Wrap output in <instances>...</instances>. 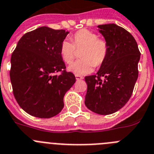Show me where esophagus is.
I'll return each mask as SVG.
<instances>
[{"mask_svg":"<svg viewBox=\"0 0 154 154\" xmlns=\"http://www.w3.org/2000/svg\"><path fill=\"white\" fill-rule=\"evenodd\" d=\"M75 77H76V79H77V80H82V79H84V77H83L82 76L77 75V74H76V75H75Z\"/></svg>","mask_w":154,"mask_h":154,"instance_id":"34e87169","label":"esophagus"}]
</instances>
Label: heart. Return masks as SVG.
<instances>
[{"label":"heart","mask_w":154,"mask_h":154,"mask_svg":"<svg viewBox=\"0 0 154 154\" xmlns=\"http://www.w3.org/2000/svg\"><path fill=\"white\" fill-rule=\"evenodd\" d=\"M79 60L72 63L68 70L77 75L91 73L95 67L103 64L108 54L106 41L98 38L96 33L87 29H81L72 36V41L66 39L60 44V52L62 59L66 63H71L75 58V48H82Z\"/></svg>","instance_id":"heart-1"}]
</instances>
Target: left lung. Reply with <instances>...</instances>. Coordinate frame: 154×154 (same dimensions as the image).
Listing matches in <instances>:
<instances>
[{
  "instance_id": "left-lung-1",
  "label": "left lung",
  "mask_w": 154,
  "mask_h": 154,
  "mask_svg": "<svg viewBox=\"0 0 154 154\" xmlns=\"http://www.w3.org/2000/svg\"><path fill=\"white\" fill-rule=\"evenodd\" d=\"M108 44V54L96 75L85 77V105L90 110L108 115L121 109L131 98L138 77L140 52L131 34L108 23L98 25Z\"/></svg>"
}]
</instances>
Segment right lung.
Wrapping results in <instances>:
<instances>
[{
	"instance_id": "right-lung-1",
	"label": "right lung",
	"mask_w": 154,
	"mask_h": 154,
	"mask_svg": "<svg viewBox=\"0 0 154 154\" xmlns=\"http://www.w3.org/2000/svg\"><path fill=\"white\" fill-rule=\"evenodd\" d=\"M68 31L41 27L25 34L11 58L10 77L20 107L31 116L51 118L63 109V97L76 81L65 70L60 48ZM62 71L60 75L57 72Z\"/></svg>"
}]
</instances>
